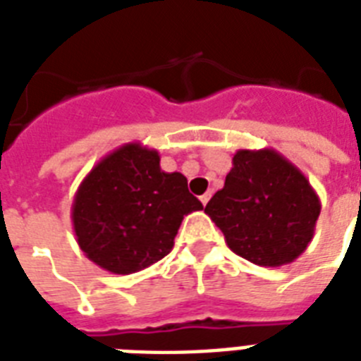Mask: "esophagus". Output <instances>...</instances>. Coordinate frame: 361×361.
<instances>
[{
	"mask_svg": "<svg viewBox=\"0 0 361 361\" xmlns=\"http://www.w3.org/2000/svg\"><path fill=\"white\" fill-rule=\"evenodd\" d=\"M209 198H212V192H206V195H202V197H200V202H202L204 206H206V204H208Z\"/></svg>",
	"mask_w": 361,
	"mask_h": 361,
	"instance_id": "esophagus-1",
	"label": "esophagus"
}]
</instances>
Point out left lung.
<instances>
[{"mask_svg":"<svg viewBox=\"0 0 361 361\" xmlns=\"http://www.w3.org/2000/svg\"><path fill=\"white\" fill-rule=\"evenodd\" d=\"M204 212L236 255L279 268L294 262L313 240L320 200L302 170L279 152L238 149L225 187Z\"/></svg>","mask_w":361,"mask_h":361,"instance_id":"left-lung-1","label":"left lung"}]
</instances>
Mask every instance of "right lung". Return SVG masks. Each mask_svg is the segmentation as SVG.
I'll list each match as a JSON object with an SVG mask.
<instances>
[{
    "mask_svg": "<svg viewBox=\"0 0 361 361\" xmlns=\"http://www.w3.org/2000/svg\"><path fill=\"white\" fill-rule=\"evenodd\" d=\"M157 149L130 142L103 157L82 180L71 219L92 262L129 275L166 257L183 215L202 209L180 172H164Z\"/></svg>",
    "mask_w": 361,
    "mask_h": 361,
    "instance_id": "obj_1",
    "label": "right lung"
}]
</instances>
